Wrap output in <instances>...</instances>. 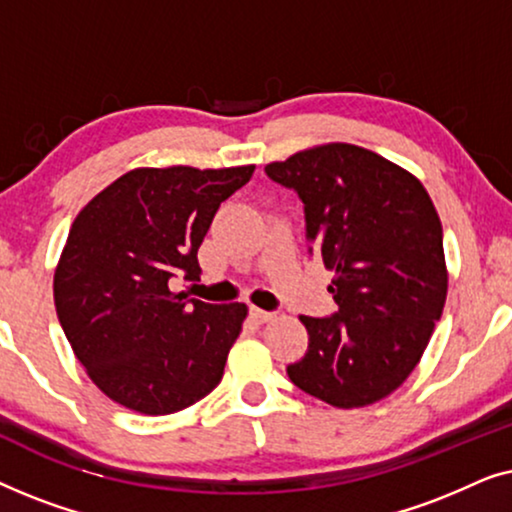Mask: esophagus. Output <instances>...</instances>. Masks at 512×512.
<instances>
[{"label": "esophagus", "instance_id": "1", "mask_svg": "<svg viewBox=\"0 0 512 512\" xmlns=\"http://www.w3.org/2000/svg\"><path fill=\"white\" fill-rule=\"evenodd\" d=\"M249 314H251V319L258 321V324H268V321L275 319V314L265 312V310H261V307H251Z\"/></svg>", "mask_w": 512, "mask_h": 512}]
</instances>
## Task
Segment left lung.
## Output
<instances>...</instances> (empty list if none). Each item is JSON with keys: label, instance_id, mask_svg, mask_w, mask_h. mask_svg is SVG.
Masks as SVG:
<instances>
[{"label": "left lung", "instance_id": "1", "mask_svg": "<svg viewBox=\"0 0 512 512\" xmlns=\"http://www.w3.org/2000/svg\"><path fill=\"white\" fill-rule=\"evenodd\" d=\"M305 202L307 240L333 272L338 312L300 317L310 345L286 368L333 408H366L422 359L447 298L443 226L415 174L380 153L331 142L265 165Z\"/></svg>", "mask_w": 512, "mask_h": 512}]
</instances>
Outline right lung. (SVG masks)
<instances>
[{
  "instance_id": "1",
  "label": "right lung",
  "mask_w": 512,
  "mask_h": 512,
  "mask_svg": "<svg viewBox=\"0 0 512 512\" xmlns=\"http://www.w3.org/2000/svg\"><path fill=\"white\" fill-rule=\"evenodd\" d=\"M256 165L135 167L76 216L53 275L60 326L95 387L139 415H172L221 382L249 307L174 293L200 279L216 209Z\"/></svg>"
}]
</instances>
